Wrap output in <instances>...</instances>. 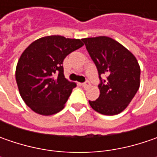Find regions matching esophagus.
<instances>
[{"instance_id": "esophagus-1", "label": "esophagus", "mask_w": 157, "mask_h": 157, "mask_svg": "<svg viewBox=\"0 0 157 157\" xmlns=\"http://www.w3.org/2000/svg\"><path fill=\"white\" fill-rule=\"evenodd\" d=\"M90 85H91V84H90V81L86 80V81L84 82V83L82 84V86H83L84 88H87V87H89V86H90Z\"/></svg>"}]
</instances>
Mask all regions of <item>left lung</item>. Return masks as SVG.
Returning a JSON list of instances; mask_svg holds the SVG:
<instances>
[{
  "label": "left lung",
  "instance_id": "left-lung-1",
  "mask_svg": "<svg viewBox=\"0 0 157 157\" xmlns=\"http://www.w3.org/2000/svg\"><path fill=\"white\" fill-rule=\"evenodd\" d=\"M99 73L100 96L89 104L104 115L122 112L140 87L141 70L136 57L117 41L107 36L82 39ZM107 77L105 80L101 75Z\"/></svg>",
  "mask_w": 157,
  "mask_h": 157
}]
</instances>
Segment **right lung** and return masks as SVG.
<instances>
[{
	"instance_id": "right-lung-1",
	"label": "right lung",
	"mask_w": 157,
	"mask_h": 157,
	"mask_svg": "<svg viewBox=\"0 0 157 157\" xmlns=\"http://www.w3.org/2000/svg\"><path fill=\"white\" fill-rule=\"evenodd\" d=\"M84 45L79 39L49 36L36 40L22 52L15 70L19 93L35 113L60 112L76 87L63 75V59Z\"/></svg>"
}]
</instances>
